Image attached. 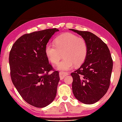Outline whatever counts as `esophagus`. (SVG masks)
Segmentation results:
<instances>
[{
	"mask_svg": "<svg viewBox=\"0 0 122 122\" xmlns=\"http://www.w3.org/2000/svg\"><path fill=\"white\" fill-rule=\"evenodd\" d=\"M59 75H60V79L61 80L63 79L66 76H67L68 75H69V73H66V72H60L59 73Z\"/></svg>",
	"mask_w": 122,
	"mask_h": 122,
	"instance_id": "obj_1",
	"label": "esophagus"
}]
</instances>
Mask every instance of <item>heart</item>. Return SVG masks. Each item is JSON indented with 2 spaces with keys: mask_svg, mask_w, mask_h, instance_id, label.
<instances>
[{
  "mask_svg": "<svg viewBox=\"0 0 122 122\" xmlns=\"http://www.w3.org/2000/svg\"><path fill=\"white\" fill-rule=\"evenodd\" d=\"M54 45L47 44L45 48L46 56L51 63L57 64L63 54L64 59L57 66L62 72L71 69L74 65H81L86 57L87 43L84 39L71 33H65L54 40Z\"/></svg>",
  "mask_w": 122,
  "mask_h": 122,
  "instance_id": "1",
  "label": "heart"
}]
</instances>
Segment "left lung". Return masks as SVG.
<instances>
[{"label": "left lung", "instance_id": "obj_1", "mask_svg": "<svg viewBox=\"0 0 122 122\" xmlns=\"http://www.w3.org/2000/svg\"><path fill=\"white\" fill-rule=\"evenodd\" d=\"M69 30L81 36L87 45L84 63L71 74L73 93L80 102L94 104L104 96L109 87L113 67L111 54L106 44L93 33Z\"/></svg>", "mask_w": 122, "mask_h": 122}]
</instances>
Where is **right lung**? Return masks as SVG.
I'll return each mask as SVG.
<instances>
[{
  "label": "right lung",
  "mask_w": 122,
  "mask_h": 122,
  "mask_svg": "<svg viewBox=\"0 0 122 122\" xmlns=\"http://www.w3.org/2000/svg\"><path fill=\"white\" fill-rule=\"evenodd\" d=\"M56 28L25 34L14 44L9 55L10 76L14 86L24 100L36 107H45L55 98L60 77L53 68L45 48Z\"/></svg>",
  "instance_id": "right-lung-1"
}]
</instances>
